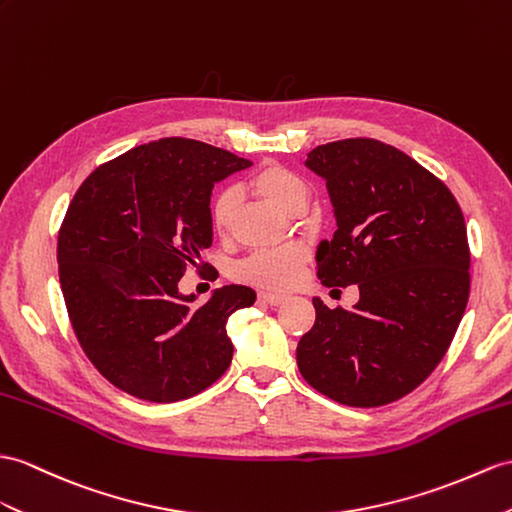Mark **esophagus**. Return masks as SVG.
I'll return each mask as SVG.
<instances>
[{
    "label": "esophagus",
    "instance_id": "obj_1",
    "mask_svg": "<svg viewBox=\"0 0 512 512\" xmlns=\"http://www.w3.org/2000/svg\"><path fill=\"white\" fill-rule=\"evenodd\" d=\"M258 299L260 302H265L269 306H280L286 302V295H278V293H258Z\"/></svg>",
    "mask_w": 512,
    "mask_h": 512
}]
</instances>
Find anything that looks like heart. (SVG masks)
<instances>
[{
    "label": "heart",
    "mask_w": 512,
    "mask_h": 512,
    "mask_svg": "<svg viewBox=\"0 0 512 512\" xmlns=\"http://www.w3.org/2000/svg\"><path fill=\"white\" fill-rule=\"evenodd\" d=\"M249 186L258 195L267 197L269 202L289 210V213L302 210L308 197L306 182L291 169L278 165V162H269V165H263L258 171H254V176L249 178ZM236 206H239V193L234 189H221L210 199L208 217L210 226H213L217 234L230 232ZM306 258V247L299 243L256 249V252L249 254L236 267V278L256 284L260 289L286 291L297 284Z\"/></svg>",
    "instance_id": "obj_1"
}]
</instances>
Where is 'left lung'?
<instances>
[{"label": "left lung", "instance_id": "8db88e82", "mask_svg": "<svg viewBox=\"0 0 512 512\" xmlns=\"http://www.w3.org/2000/svg\"><path fill=\"white\" fill-rule=\"evenodd\" d=\"M306 167L326 180L336 219L317 247V276L326 286L358 284L360 299L345 310L313 297L299 373L339 404H391L441 363L465 315L463 210L417 160L376 139L319 145Z\"/></svg>", "mask_w": 512, "mask_h": 512}]
</instances>
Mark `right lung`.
I'll list each match as a JSON object with an SVG mask.
<instances>
[{
	"label": "right lung",
	"mask_w": 512,
	"mask_h": 512,
	"mask_svg": "<svg viewBox=\"0 0 512 512\" xmlns=\"http://www.w3.org/2000/svg\"><path fill=\"white\" fill-rule=\"evenodd\" d=\"M249 165L173 136L104 162L73 195L58 232L60 289L84 354L117 389L180 402L230 367L228 317L256 293L230 284L193 306L178 282L213 245V186Z\"/></svg>",
	"instance_id": "1"
}]
</instances>
